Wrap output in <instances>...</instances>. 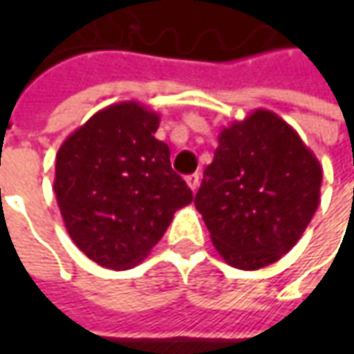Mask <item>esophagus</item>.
I'll use <instances>...</instances> for the list:
<instances>
[{"label": "esophagus", "instance_id": "esophagus-1", "mask_svg": "<svg viewBox=\"0 0 354 354\" xmlns=\"http://www.w3.org/2000/svg\"><path fill=\"white\" fill-rule=\"evenodd\" d=\"M185 181H187V185L191 187V191L195 193L198 189V183H201V177H198V173H191V175H187L185 177Z\"/></svg>", "mask_w": 354, "mask_h": 354}]
</instances>
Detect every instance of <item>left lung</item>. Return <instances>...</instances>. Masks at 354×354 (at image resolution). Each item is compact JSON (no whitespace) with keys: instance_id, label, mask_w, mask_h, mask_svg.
<instances>
[{"instance_id":"8db88e82","label":"left lung","mask_w":354,"mask_h":354,"mask_svg":"<svg viewBox=\"0 0 354 354\" xmlns=\"http://www.w3.org/2000/svg\"><path fill=\"white\" fill-rule=\"evenodd\" d=\"M321 179L319 161L297 131L270 110H254L221 129L195 207L226 264L260 270L306 232Z\"/></svg>"}]
</instances>
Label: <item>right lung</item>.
Returning a JSON list of instances; mask_svg holds the SVG:
<instances>
[{
  "mask_svg": "<svg viewBox=\"0 0 354 354\" xmlns=\"http://www.w3.org/2000/svg\"><path fill=\"white\" fill-rule=\"evenodd\" d=\"M159 114L136 100L106 106L57 151L55 195L68 236L92 262L128 270L151 252L193 201L171 169Z\"/></svg>",
  "mask_w": 354,
  "mask_h": 354,
  "instance_id": "1",
  "label": "right lung"
}]
</instances>
